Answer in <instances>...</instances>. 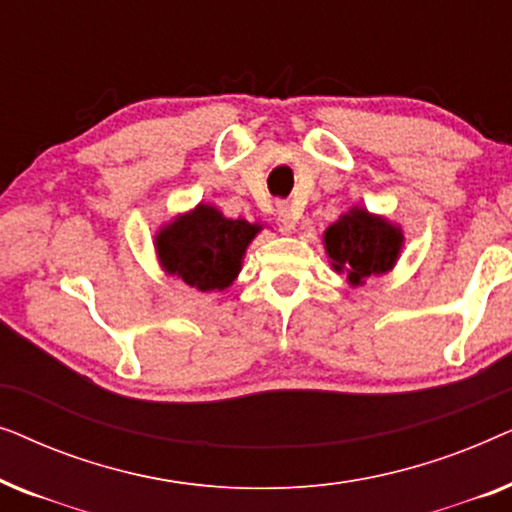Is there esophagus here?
<instances>
[{
    "label": "esophagus",
    "mask_w": 512,
    "mask_h": 512,
    "mask_svg": "<svg viewBox=\"0 0 512 512\" xmlns=\"http://www.w3.org/2000/svg\"><path fill=\"white\" fill-rule=\"evenodd\" d=\"M277 219L282 223L284 233H291L300 219V212L293 205H289V202H277Z\"/></svg>",
    "instance_id": "1"
}]
</instances>
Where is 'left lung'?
Wrapping results in <instances>:
<instances>
[{
  "label": "left lung",
  "mask_w": 512,
  "mask_h": 512,
  "mask_svg": "<svg viewBox=\"0 0 512 512\" xmlns=\"http://www.w3.org/2000/svg\"><path fill=\"white\" fill-rule=\"evenodd\" d=\"M405 244L403 228L387 216L368 212L363 205L349 207L324 230V249L331 268L347 277L349 286H363L370 277H382L396 268Z\"/></svg>",
  "instance_id": "1"
}]
</instances>
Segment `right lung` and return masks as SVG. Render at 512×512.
Segmentation results:
<instances>
[{"mask_svg":"<svg viewBox=\"0 0 512 512\" xmlns=\"http://www.w3.org/2000/svg\"><path fill=\"white\" fill-rule=\"evenodd\" d=\"M261 230V223L228 219L219 207L198 202L156 230L153 249L165 275L202 293L223 291L240 275L247 247Z\"/></svg>","mask_w":512,"mask_h":512,"instance_id":"1","label":"right lung"}]
</instances>
